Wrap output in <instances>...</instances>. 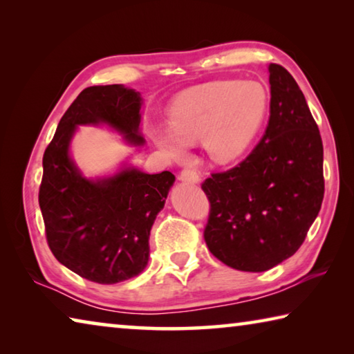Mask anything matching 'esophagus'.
<instances>
[{
	"mask_svg": "<svg viewBox=\"0 0 354 354\" xmlns=\"http://www.w3.org/2000/svg\"><path fill=\"white\" fill-rule=\"evenodd\" d=\"M179 179L185 183H198L200 181V175L198 171L194 169H184L179 173Z\"/></svg>",
	"mask_w": 354,
	"mask_h": 354,
	"instance_id": "esophagus-1",
	"label": "esophagus"
}]
</instances>
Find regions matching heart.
Masks as SVG:
<instances>
[{
	"mask_svg": "<svg viewBox=\"0 0 354 354\" xmlns=\"http://www.w3.org/2000/svg\"><path fill=\"white\" fill-rule=\"evenodd\" d=\"M270 111V93L257 81H212L179 93L169 109V127L151 129L154 142L173 159L184 143L205 139L211 158L226 164L254 142Z\"/></svg>",
	"mask_w": 354,
	"mask_h": 354,
	"instance_id": "heart-1",
	"label": "heart"
}]
</instances>
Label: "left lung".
<instances>
[{"label":"left lung","instance_id":"8db88e82","mask_svg":"<svg viewBox=\"0 0 354 354\" xmlns=\"http://www.w3.org/2000/svg\"><path fill=\"white\" fill-rule=\"evenodd\" d=\"M270 71V118L261 142L241 164L201 184L211 211L205 241L227 267L266 272L297 253L325 194L323 143L297 81Z\"/></svg>","mask_w":354,"mask_h":354}]
</instances>
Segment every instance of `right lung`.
<instances>
[{
	"mask_svg": "<svg viewBox=\"0 0 354 354\" xmlns=\"http://www.w3.org/2000/svg\"><path fill=\"white\" fill-rule=\"evenodd\" d=\"M140 106L139 92L122 84L84 88L44 154L39 205L48 247L62 266L98 284L122 283L147 267L149 231L175 175H148L127 167L93 181L71 160L70 140L77 124L103 123L129 143L143 145Z\"/></svg>",
	"mask_w": 354,
	"mask_h": 354,
	"instance_id": "obj_1",
	"label": "right lung"
}]
</instances>
